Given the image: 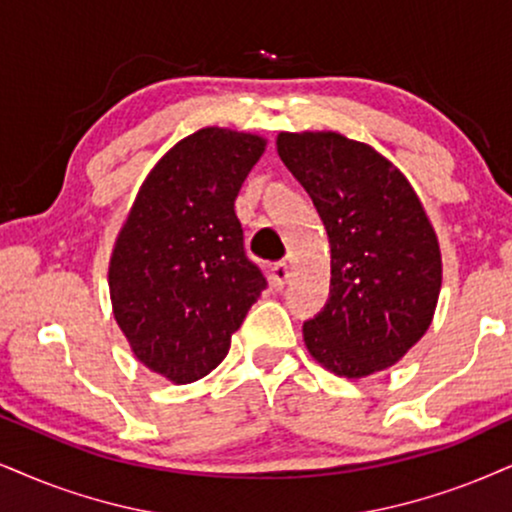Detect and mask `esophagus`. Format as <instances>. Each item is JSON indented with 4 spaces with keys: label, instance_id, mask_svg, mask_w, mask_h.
<instances>
[{
    "label": "esophagus",
    "instance_id": "34e87169",
    "mask_svg": "<svg viewBox=\"0 0 512 512\" xmlns=\"http://www.w3.org/2000/svg\"><path fill=\"white\" fill-rule=\"evenodd\" d=\"M289 275H292V268L287 266V263H273V266H270V280L275 282L277 287H282L285 285V282L289 280Z\"/></svg>",
    "mask_w": 512,
    "mask_h": 512
}]
</instances>
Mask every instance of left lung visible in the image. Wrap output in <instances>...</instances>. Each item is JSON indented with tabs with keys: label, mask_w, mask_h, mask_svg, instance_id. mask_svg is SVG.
Listing matches in <instances>:
<instances>
[{
	"label": "left lung",
	"mask_w": 512,
	"mask_h": 512,
	"mask_svg": "<svg viewBox=\"0 0 512 512\" xmlns=\"http://www.w3.org/2000/svg\"><path fill=\"white\" fill-rule=\"evenodd\" d=\"M277 154L330 237V299L304 323L308 353L349 380L391 368L439 301V239L422 201L380 151L339 132H280Z\"/></svg>",
	"instance_id": "left-lung-1"
}]
</instances>
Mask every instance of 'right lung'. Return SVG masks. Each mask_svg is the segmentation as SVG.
<instances>
[{
  "mask_svg": "<svg viewBox=\"0 0 512 512\" xmlns=\"http://www.w3.org/2000/svg\"><path fill=\"white\" fill-rule=\"evenodd\" d=\"M263 151L261 135L227 128L180 140L149 170L113 244V318L137 361L173 384L218 368L266 289L235 213Z\"/></svg>",
  "mask_w": 512,
  "mask_h": 512,
  "instance_id": "right-lung-1",
  "label": "right lung"
}]
</instances>
